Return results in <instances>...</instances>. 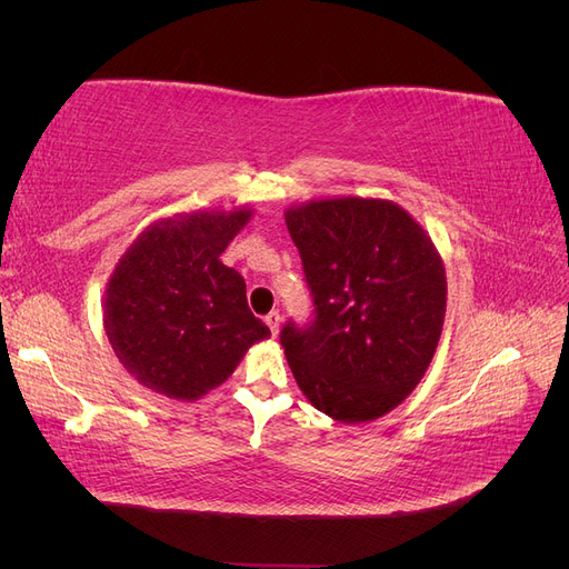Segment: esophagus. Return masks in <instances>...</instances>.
<instances>
[{
    "label": "esophagus",
    "instance_id": "esophagus-1",
    "mask_svg": "<svg viewBox=\"0 0 569 569\" xmlns=\"http://www.w3.org/2000/svg\"><path fill=\"white\" fill-rule=\"evenodd\" d=\"M280 322H282V318H280V313H278V311H270V313L266 316V325L270 327L272 337H278V332H280Z\"/></svg>",
    "mask_w": 569,
    "mask_h": 569
}]
</instances>
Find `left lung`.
Masks as SVG:
<instances>
[{
  "mask_svg": "<svg viewBox=\"0 0 569 569\" xmlns=\"http://www.w3.org/2000/svg\"><path fill=\"white\" fill-rule=\"evenodd\" d=\"M316 318L287 322L280 343L320 412L382 418L427 372L446 316V270L429 234L385 199H322L284 213Z\"/></svg>",
  "mask_w": 569,
  "mask_h": 569,
  "instance_id": "1",
  "label": "left lung"
}]
</instances>
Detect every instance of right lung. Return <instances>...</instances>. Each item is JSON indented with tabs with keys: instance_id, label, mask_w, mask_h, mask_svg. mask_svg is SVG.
I'll return each instance as SVG.
<instances>
[{
	"instance_id": "obj_1",
	"label": "right lung",
	"mask_w": 569,
	"mask_h": 569,
	"mask_svg": "<svg viewBox=\"0 0 569 569\" xmlns=\"http://www.w3.org/2000/svg\"><path fill=\"white\" fill-rule=\"evenodd\" d=\"M249 209L157 220L120 258L104 299V330L123 368L178 401L222 385L268 325L247 303L244 278L220 261Z\"/></svg>"
}]
</instances>
